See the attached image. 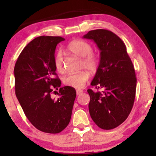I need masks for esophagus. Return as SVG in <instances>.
Instances as JSON below:
<instances>
[{"instance_id":"esophagus-1","label":"esophagus","mask_w":156,"mask_h":156,"mask_svg":"<svg viewBox=\"0 0 156 156\" xmlns=\"http://www.w3.org/2000/svg\"><path fill=\"white\" fill-rule=\"evenodd\" d=\"M82 93H83L82 90H80V89H78V90H76V95H77V96L80 95Z\"/></svg>"}]
</instances>
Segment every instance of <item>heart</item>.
Wrapping results in <instances>:
<instances>
[{
    "instance_id": "b5f03b06",
    "label": "heart",
    "mask_w": 156,
    "mask_h": 156,
    "mask_svg": "<svg viewBox=\"0 0 156 156\" xmlns=\"http://www.w3.org/2000/svg\"><path fill=\"white\" fill-rule=\"evenodd\" d=\"M68 50L76 56L82 58L81 68L94 72L99 67V58L92 52V46L89 42L82 40H75L72 41L67 46ZM54 66L57 72L63 70V55L61 51H58L54 57ZM89 78V74L87 71H82L76 74H69L63 79V82L66 86L74 89H82Z\"/></svg>"
}]
</instances>
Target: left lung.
Listing matches in <instances>:
<instances>
[{
  "label": "left lung",
  "instance_id": "1",
  "mask_svg": "<svg viewBox=\"0 0 156 156\" xmlns=\"http://www.w3.org/2000/svg\"><path fill=\"white\" fill-rule=\"evenodd\" d=\"M83 38L92 40L101 51L91 85L103 91L87 90L90 96L89 114L99 128L113 129L127 119L133 108L137 81L135 69L125 44L112 31L94 30Z\"/></svg>",
  "mask_w": 156,
  "mask_h": 156
}]
</instances>
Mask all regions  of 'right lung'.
Segmentation results:
<instances>
[{
  "label": "right lung",
  "mask_w": 156,
  "mask_h": 156,
  "mask_svg": "<svg viewBox=\"0 0 156 156\" xmlns=\"http://www.w3.org/2000/svg\"><path fill=\"white\" fill-rule=\"evenodd\" d=\"M64 40L52 36L35 38L21 52L14 68L17 99L30 122L44 133H58L67 126L76 95L72 87H60L54 66L56 46ZM54 88L59 89L57 100L51 97Z\"/></svg>",
  "instance_id": "add662e5"
}]
</instances>
